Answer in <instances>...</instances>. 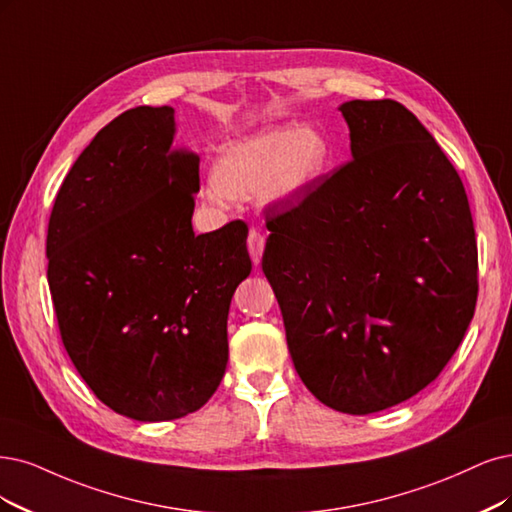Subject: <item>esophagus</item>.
Listing matches in <instances>:
<instances>
[{"label": "esophagus", "mask_w": 512, "mask_h": 512, "mask_svg": "<svg viewBox=\"0 0 512 512\" xmlns=\"http://www.w3.org/2000/svg\"><path fill=\"white\" fill-rule=\"evenodd\" d=\"M246 244H249V253H251L253 263H255V266H259L263 249H266V236H263V232H259L257 227H251L249 240H246Z\"/></svg>", "instance_id": "esophagus-1"}]
</instances>
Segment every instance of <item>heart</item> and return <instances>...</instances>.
I'll list each match as a JSON object with an SVG mask.
<instances>
[{
  "label": "heart",
  "mask_w": 512,
  "mask_h": 512,
  "mask_svg": "<svg viewBox=\"0 0 512 512\" xmlns=\"http://www.w3.org/2000/svg\"><path fill=\"white\" fill-rule=\"evenodd\" d=\"M329 143L312 128H272L259 135L227 143L215 162V185L206 189V200L217 202L221 194L261 200H289L325 173Z\"/></svg>",
  "instance_id": "obj_1"
}]
</instances>
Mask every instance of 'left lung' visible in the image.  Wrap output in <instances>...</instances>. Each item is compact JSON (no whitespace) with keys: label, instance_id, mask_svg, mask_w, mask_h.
Returning a JSON list of instances; mask_svg holds the SVG:
<instances>
[{"label":"left lung","instance_id":"8db88e82","mask_svg":"<svg viewBox=\"0 0 512 512\" xmlns=\"http://www.w3.org/2000/svg\"><path fill=\"white\" fill-rule=\"evenodd\" d=\"M352 160L268 206L261 268L301 382L367 415L424 390L462 344L479 295L466 189L399 101H348Z\"/></svg>","mask_w":512,"mask_h":512}]
</instances>
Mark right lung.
<instances>
[{"instance_id":"right-lung-1","label":"right lung","mask_w":512,"mask_h":512,"mask_svg":"<svg viewBox=\"0 0 512 512\" xmlns=\"http://www.w3.org/2000/svg\"><path fill=\"white\" fill-rule=\"evenodd\" d=\"M173 107H135L56 194L48 285L63 346L94 396L139 422L198 411L227 365V312L251 274L249 227L196 236L200 158L170 151Z\"/></svg>"}]
</instances>
